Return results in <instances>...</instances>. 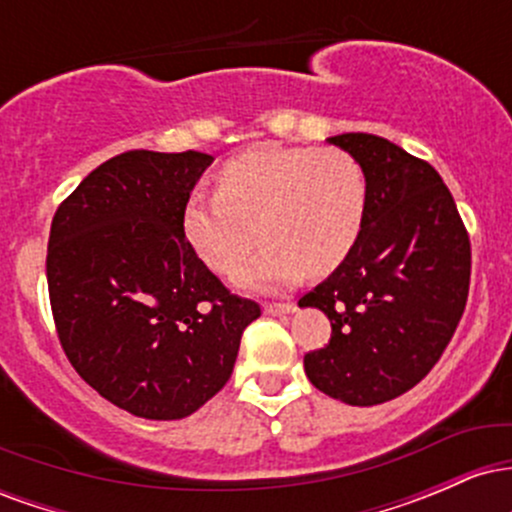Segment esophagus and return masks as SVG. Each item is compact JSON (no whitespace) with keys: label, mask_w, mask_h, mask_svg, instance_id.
Wrapping results in <instances>:
<instances>
[{"label":"esophagus","mask_w":512,"mask_h":512,"mask_svg":"<svg viewBox=\"0 0 512 512\" xmlns=\"http://www.w3.org/2000/svg\"><path fill=\"white\" fill-rule=\"evenodd\" d=\"M264 310H267L269 315H291L293 310H296V305L293 303H269Z\"/></svg>","instance_id":"obj_1"}]
</instances>
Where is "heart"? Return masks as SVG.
<instances>
[{"instance_id":"b5f03b06","label":"heart","mask_w":512,"mask_h":512,"mask_svg":"<svg viewBox=\"0 0 512 512\" xmlns=\"http://www.w3.org/2000/svg\"><path fill=\"white\" fill-rule=\"evenodd\" d=\"M366 197V175L342 149L260 146L221 168L219 192H192L182 233L221 274L264 240L236 284L272 291L334 272L361 236Z\"/></svg>"}]
</instances>
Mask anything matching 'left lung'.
<instances>
[{"label": "left lung", "mask_w": 512, "mask_h": 512, "mask_svg": "<svg viewBox=\"0 0 512 512\" xmlns=\"http://www.w3.org/2000/svg\"><path fill=\"white\" fill-rule=\"evenodd\" d=\"M327 142L366 175V219L351 255L298 301L332 322L330 344L305 354L303 366L325 395L373 407L438 363L464 313L472 252L436 168L375 134Z\"/></svg>", "instance_id": "8db88e82"}]
</instances>
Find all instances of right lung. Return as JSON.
Segmentation results:
<instances>
[{
  "mask_svg": "<svg viewBox=\"0 0 512 512\" xmlns=\"http://www.w3.org/2000/svg\"><path fill=\"white\" fill-rule=\"evenodd\" d=\"M214 156L125 151L57 209L48 289L76 373L134 416L185 419L231 378L260 305L223 289L182 233Z\"/></svg>",
  "mask_w": 512,
  "mask_h": 512,
  "instance_id": "add662e5",
  "label": "right lung"
}]
</instances>
